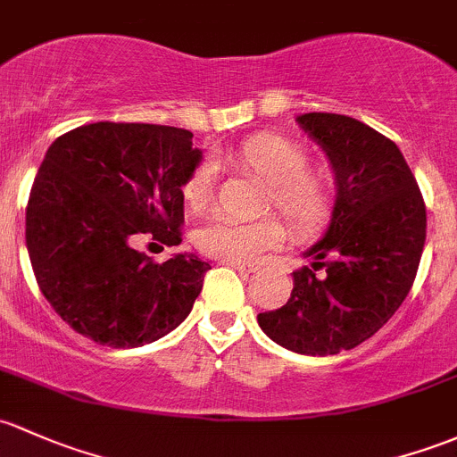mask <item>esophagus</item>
<instances>
[{
  "label": "esophagus",
  "instance_id": "34e87169",
  "mask_svg": "<svg viewBox=\"0 0 457 457\" xmlns=\"http://www.w3.org/2000/svg\"><path fill=\"white\" fill-rule=\"evenodd\" d=\"M223 265H228V267L237 269V271H241V273H253V271H256V267H253V265H247V262H237V261H223Z\"/></svg>",
  "mask_w": 457,
  "mask_h": 457
}]
</instances>
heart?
Segmentation results:
<instances>
[{
    "mask_svg": "<svg viewBox=\"0 0 457 457\" xmlns=\"http://www.w3.org/2000/svg\"><path fill=\"white\" fill-rule=\"evenodd\" d=\"M304 146L276 133L252 137L234 153V164L247 175L269 184L267 205H273L291 220L293 228L309 232L328 214V179L321 170L304 168ZM214 166L204 162L184 186V199L192 210L208 208L214 192ZM285 241V228L276 219L261 220H208L195 232V245L216 261H256Z\"/></svg>",
    "mask_w": 457,
    "mask_h": 457,
    "instance_id": "obj_1",
    "label": "heart"
}]
</instances>
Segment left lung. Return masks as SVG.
<instances>
[{
  "label": "left lung",
  "mask_w": 457,
  "mask_h": 457,
  "mask_svg": "<svg viewBox=\"0 0 457 457\" xmlns=\"http://www.w3.org/2000/svg\"><path fill=\"white\" fill-rule=\"evenodd\" d=\"M295 122L328 160L335 204L324 237L302 252L311 267L293 271L289 302L258 324L282 348L321 357L363 344L396 313L419 271L427 212L386 136L348 115L302 113Z\"/></svg>",
  "instance_id": "left-lung-1"
}]
</instances>
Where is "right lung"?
Returning <instances> with one entry per match:
<instances>
[{"label": "right lung", "mask_w": 457, "mask_h": 457, "mask_svg": "<svg viewBox=\"0 0 457 457\" xmlns=\"http://www.w3.org/2000/svg\"><path fill=\"white\" fill-rule=\"evenodd\" d=\"M204 160L192 133L96 122L56 137L26 208V247L46 300L76 333L140 348L190 315L208 262L172 253L155 265L137 234L179 245L184 186Z\"/></svg>", "instance_id": "right-lung-1"}]
</instances>
